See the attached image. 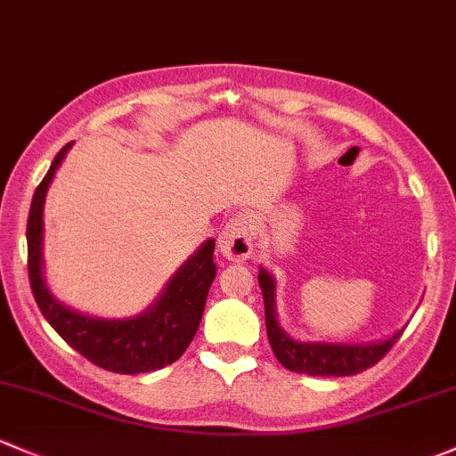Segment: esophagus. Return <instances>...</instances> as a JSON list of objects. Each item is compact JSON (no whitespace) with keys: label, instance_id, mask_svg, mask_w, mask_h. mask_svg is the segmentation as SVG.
<instances>
[{"label":"esophagus","instance_id":"34e87169","mask_svg":"<svg viewBox=\"0 0 456 456\" xmlns=\"http://www.w3.org/2000/svg\"><path fill=\"white\" fill-rule=\"evenodd\" d=\"M218 251L232 262H244L251 256L253 232L247 214H236L227 220L218 236Z\"/></svg>","mask_w":456,"mask_h":456}]
</instances>
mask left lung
Instances as JSON below:
<instances>
[{"label": "left lung", "instance_id": "1", "mask_svg": "<svg viewBox=\"0 0 456 456\" xmlns=\"http://www.w3.org/2000/svg\"><path fill=\"white\" fill-rule=\"evenodd\" d=\"M262 297H265V316H266V334L271 343L273 354L286 369L295 373H308V376H354V373L365 371L367 367L376 365L382 356L397 343L402 337L400 332L391 334L389 338H382L376 343H308L295 341L277 321L275 310V277L260 266L257 273Z\"/></svg>", "mask_w": 456, "mask_h": 456}]
</instances>
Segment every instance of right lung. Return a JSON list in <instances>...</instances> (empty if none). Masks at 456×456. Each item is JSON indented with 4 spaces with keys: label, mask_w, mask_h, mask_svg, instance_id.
I'll list each match as a JSON object with an SVG mask.
<instances>
[{
    "label": "right lung",
    "mask_w": 456,
    "mask_h": 456,
    "mask_svg": "<svg viewBox=\"0 0 456 456\" xmlns=\"http://www.w3.org/2000/svg\"><path fill=\"white\" fill-rule=\"evenodd\" d=\"M71 143L61 148L32 196L28 216V275L32 295L47 323L67 345L94 365L115 373H146L179 361L199 330L209 286L216 277L214 240L199 251L167 280L159 299L131 319H98L61 304L43 277V205L45 194L65 159Z\"/></svg>",
    "instance_id": "obj_1"
}]
</instances>
